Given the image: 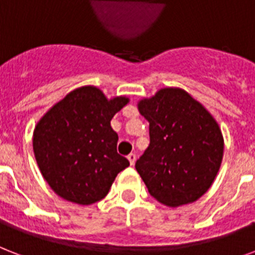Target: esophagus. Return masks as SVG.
I'll return each instance as SVG.
<instances>
[{
	"instance_id": "obj_1",
	"label": "esophagus",
	"mask_w": 255,
	"mask_h": 255,
	"mask_svg": "<svg viewBox=\"0 0 255 255\" xmlns=\"http://www.w3.org/2000/svg\"><path fill=\"white\" fill-rule=\"evenodd\" d=\"M127 158H128V160H129V164H131V166H133V164H135V162H136V155H135V153H129Z\"/></svg>"
}]
</instances>
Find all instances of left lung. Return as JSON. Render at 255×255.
Returning a JSON list of instances; mask_svg holds the SVG:
<instances>
[{
	"label": "left lung",
	"instance_id": "8db88e82",
	"mask_svg": "<svg viewBox=\"0 0 255 255\" xmlns=\"http://www.w3.org/2000/svg\"><path fill=\"white\" fill-rule=\"evenodd\" d=\"M149 123V145L135 167L162 205L198 201L214 183L225 141L213 115L182 88L166 87L137 102Z\"/></svg>",
	"mask_w": 255,
	"mask_h": 255
}]
</instances>
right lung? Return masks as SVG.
Instances as JSON below:
<instances>
[{
  "instance_id": "add662e5",
  "label": "right lung",
  "mask_w": 255,
  "mask_h": 255,
  "mask_svg": "<svg viewBox=\"0 0 255 255\" xmlns=\"http://www.w3.org/2000/svg\"><path fill=\"white\" fill-rule=\"evenodd\" d=\"M129 103L95 85L68 93L33 131V151L44 179L58 197L76 205L102 201L129 162L116 151L119 136L111 120Z\"/></svg>"
}]
</instances>
